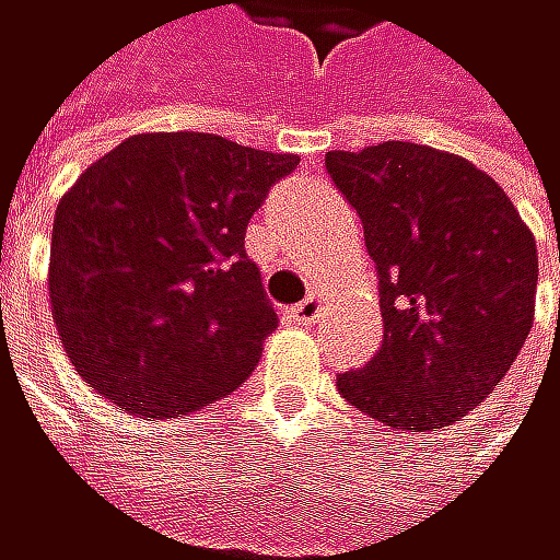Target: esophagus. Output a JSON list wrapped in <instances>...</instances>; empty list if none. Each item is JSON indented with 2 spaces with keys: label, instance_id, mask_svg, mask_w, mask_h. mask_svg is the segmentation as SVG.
<instances>
[{
  "label": "esophagus",
  "instance_id": "1",
  "mask_svg": "<svg viewBox=\"0 0 560 560\" xmlns=\"http://www.w3.org/2000/svg\"><path fill=\"white\" fill-rule=\"evenodd\" d=\"M290 314H293L296 324H317L320 314H324V296H320V293H311L303 303H296Z\"/></svg>",
  "mask_w": 560,
  "mask_h": 560
}]
</instances>
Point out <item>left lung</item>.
Returning a JSON list of instances; mask_svg holds the SVG:
<instances>
[{
	"instance_id": "obj_1",
	"label": "left lung",
	"mask_w": 560,
	"mask_h": 560,
	"mask_svg": "<svg viewBox=\"0 0 560 560\" xmlns=\"http://www.w3.org/2000/svg\"><path fill=\"white\" fill-rule=\"evenodd\" d=\"M377 267L384 340L337 390L397 431L447 428L511 371L535 324L538 246L464 156L387 139L327 153Z\"/></svg>"
}]
</instances>
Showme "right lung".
I'll list each match as a JSON object with an SVG mask.
<instances>
[{"mask_svg": "<svg viewBox=\"0 0 560 560\" xmlns=\"http://www.w3.org/2000/svg\"><path fill=\"white\" fill-rule=\"evenodd\" d=\"M293 153L213 132H139L59 200L49 300L82 381L136 417L233 394L277 327L246 223Z\"/></svg>", "mask_w": 560, "mask_h": 560, "instance_id": "add662e5", "label": "right lung"}]
</instances>
